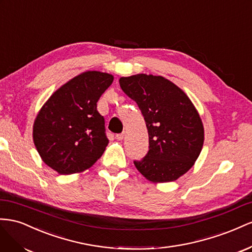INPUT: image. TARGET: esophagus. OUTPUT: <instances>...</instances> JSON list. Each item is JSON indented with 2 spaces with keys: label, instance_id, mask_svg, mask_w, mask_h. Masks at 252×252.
Masks as SVG:
<instances>
[{
  "label": "esophagus",
  "instance_id": "esophagus-1",
  "mask_svg": "<svg viewBox=\"0 0 252 252\" xmlns=\"http://www.w3.org/2000/svg\"><path fill=\"white\" fill-rule=\"evenodd\" d=\"M124 138H125V133H121V134H117L116 135V139L119 140V141L124 140Z\"/></svg>",
  "mask_w": 252,
  "mask_h": 252
}]
</instances>
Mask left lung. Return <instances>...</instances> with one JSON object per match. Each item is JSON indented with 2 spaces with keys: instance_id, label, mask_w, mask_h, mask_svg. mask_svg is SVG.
<instances>
[{
  "instance_id": "8db88e82",
  "label": "left lung",
  "mask_w": 252,
  "mask_h": 252,
  "mask_svg": "<svg viewBox=\"0 0 252 252\" xmlns=\"http://www.w3.org/2000/svg\"><path fill=\"white\" fill-rule=\"evenodd\" d=\"M137 103L149 133V152L136 169L152 183L174 182L195 163L203 149V121L186 93L161 76L137 74L119 79Z\"/></svg>"
}]
</instances>
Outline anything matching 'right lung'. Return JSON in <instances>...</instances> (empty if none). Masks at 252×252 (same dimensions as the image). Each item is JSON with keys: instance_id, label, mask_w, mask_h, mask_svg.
<instances>
[{"instance_id": "obj_1", "label": "right lung", "mask_w": 252, "mask_h": 252, "mask_svg": "<svg viewBox=\"0 0 252 252\" xmlns=\"http://www.w3.org/2000/svg\"><path fill=\"white\" fill-rule=\"evenodd\" d=\"M114 76L88 70L70 79L43 104L34 119L32 139L41 159L59 174L88 170L109 143L97 102Z\"/></svg>"}]
</instances>
